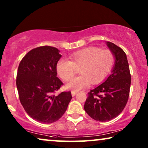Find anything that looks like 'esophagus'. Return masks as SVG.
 Here are the masks:
<instances>
[{
  "mask_svg": "<svg viewBox=\"0 0 148 148\" xmlns=\"http://www.w3.org/2000/svg\"><path fill=\"white\" fill-rule=\"evenodd\" d=\"M77 94V92H75V91H72V92H71V95H72V96H73V97L75 96Z\"/></svg>",
  "mask_w": 148,
  "mask_h": 148,
  "instance_id": "esophagus-1",
  "label": "esophagus"
}]
</instances>
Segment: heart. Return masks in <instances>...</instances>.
Listing matches in <instances>:
<instances>
[{
    "label": "heart",
    "mask_w": 148,
    "mask_h": 148,
    "mask_svg": "<svg viewBox=\"0 0 148 148\" xmlns=\"http://www.w3.org/2000/svg\"><path fill=\"white\" fill-rule=\"evenodd\" d=\"M69 60L60 59L56 64V72L63 81L74 76L76 69L81 75L72 79L65 85L67 90L77 92L90 83L97 84L102 82L110 73L114 64V56L108 50L89 47L79 50L69 56Z\"/></svg>",
    "instance_id": "1"
}]
</instances>
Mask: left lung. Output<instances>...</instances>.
Returning a JSON list of instances; mask_svg holds the SVG:
<instances>
[{
  "mask_svg": "<svg viewBox=\"0 0 148 148\" xmlns=\"http://www.w3.org/2000/svg\"><path fill=\"white\" fill-rule=\"evenodd\" d=\"M106 45L114 56V64L108 78L88 93L85 111L94 120L106 122L120 114L129 96L131 74L127 55L112 42Z\"/></svg>",
  "mask_w": 148,
  "mask_h": 148,
  "instance_id": "1",
  "label": "left lung"
}]
</instances>
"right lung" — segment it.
<instances>
[{"label":"right lung","mask_w":148,"mask_h":148,"mask_svg":"<svg viewBox=\"0 0 148 148\" xmlns=\"http://www.w3.org/2000/svg\"><path fill=\"white\" fill-rule=\"evenodd\" d=\"M57 48L32 49L20 62L16 85L21 104L30 117L42 123L58 121L71 100V92L54 96L62 82L56 76V64L62 55Z\"/></svg>","instance_id":"1"}]
</instances>
